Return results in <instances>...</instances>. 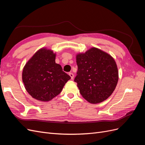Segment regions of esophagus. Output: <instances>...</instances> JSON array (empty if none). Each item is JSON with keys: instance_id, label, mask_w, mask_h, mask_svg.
<instances>
[{"instance_id": "obj_1", "label": "esophagus", "mask_w": 145, "mask_h": 145, "mask_svg": "<svg viewBox=\"0 0 145 145\" xmlns=\"http://www.w3.org/2000/svg\"><path fill=\"white\" fill-rule=\"evenodd\" d=\"M69 76L71 77V78L73 79V78H74V74L72 72H69Z\"/></svg>"}]
</instances>
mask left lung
<instances>
[{
	"mask_svg": "<svg viewBox=\"0 0 145 145\" xmlns=\"http://www.w3.org/2000/svg\"><path fill=\"white\" fill-rule=\"evenodd\" d=\"M78 67L74 82L80 93L92 104L107 99L115 89L118 70L114 59L101 50L92 48L76 56Z\"/></svg>",
	"mask_w": 145,
	"mask_h": 145,
	"instance_id": "obj_1",
	"label": "left lung"
}]
</instances>
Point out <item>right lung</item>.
Instances as JSON below:
<instances>
[{
  "label": "right lung",
  "mask_w": 145,
  "mask_h": 145,
  "mask_svg": "<svg viewBox=\"0 0 145 145\" xmlns=\"http://www.w3.org/2000/svg\"><path fill=\"white\" fill-rule=\"evenodd\" d=\"M50 50H39L25 65L22 79L27 92L41 101H50L61 93L70 76L55 62Z\"/></svg>",
  "instance_id": "add662e5"
}]
</instances>
